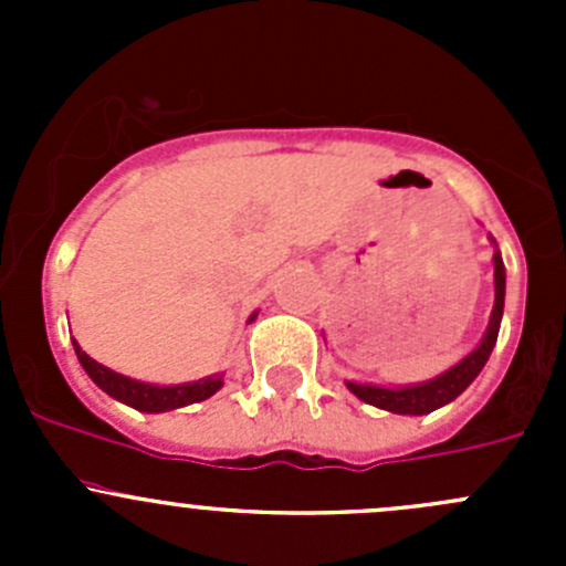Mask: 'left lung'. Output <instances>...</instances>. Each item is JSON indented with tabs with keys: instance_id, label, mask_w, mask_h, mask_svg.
Here are the masks:
<instances>
[{
	"instance_id": "8db88e82",
	"label": "left lung",
	"mask_w": 566,
	"mask_h": 566,
	"mask_svg": "<svg viewBox=\"0 0 566 566\" xmlns=\"http://www.w3.org/2000/svg\"><path fill=\"white\" fill-rule=\"evenodd\" d=\"M495 306L493 315H490L488 334H484L482 345L471 353L468 358H462L458 367H452L449 373H443L441 378L430 380V384L421 386H408V389H378V386H361V384H347V389L356 394L364 402L375 405V408L391 410V413H405V416H421L430 413V410L441 408V405L452 402L454 397H460L468 386L473 384L482 367L488 364L490 353H493L495 339H499L501 328V315H504V290H506V273H504V260L495 251Z\"/></svg>"
}]
</instances>
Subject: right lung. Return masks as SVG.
I'll use <instances>...</instances> for the list:
<instances>
[{
	"label": "right lung",
	"instance_id": "add662e5",
	"mask_svg": "<svg viewBox=\"0 0 566 566\" xmlns=\"http://www.w3.org/2000/svg\"><path fill=\"white\" fill-rule=\"evenodd\" d=\"M73 347H76V356L78 361H82L84 373H87L90 378H93L95 384L108 394V397L119 399V402L130 405V408L136 410H145V413H161V410L202 402V399H208L210 394L221 389V378H205V380H197V384H182V386L139 384V380L125 378V375H117L112 373V369H106L104 364L93 361V358H90L76 342H73Z\"/></svg>",
	"mask_w": 566,
	"mask_h": 566
}]
</instances>
